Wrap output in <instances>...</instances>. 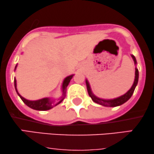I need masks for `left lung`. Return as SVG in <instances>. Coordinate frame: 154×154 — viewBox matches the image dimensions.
Instances as JSON below:
<instances>
[{"instance_id": "1", "label": "left lung", "mask_w": 154, "mask_h": 154, "mask_svg": "<svg viewBox=\"0 0 154 154\" xmlns=\"http://www.w3.org/2000/svg\"><path fill=\"white\" fill-rule=\"evenodd\" d=\"M131 57L134 60V65L136 66L137 64V60H136V58L134 55L131 54ZM138 81H139V70L137 67L135 68V77H134V83L132 85V86L131 87V88L129 90L127 93H125V94L121 95V96L115 97V98L113 99H103V98H100V97L95 96V95L93 94V92H92L91 85H90V83L88 80H85V83H86V86H87V90H88V95H90V97H91V99L93 100V102L96 103L99 105H103V106L105 107H117V106H119V105H122L125 103H126L129 98L131 97V95H133L134 91L135 88L137 85V83H138Z\"/></svg>"}]
</instances>
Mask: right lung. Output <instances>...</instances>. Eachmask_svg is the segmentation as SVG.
<instances>
[{"label":"right lung","instance_id":"1","mask_svg":"<svg viewBox=\"0 0 154 154\" xmlns=\"http://www.w3.org/2000/svg\"><path fill=\"white\" fill-rule=\"evenodd\" d=\"M17 66V65H16L15 70H16ZM73 75H74V74L68 75V76L63 79L62 85H61V96L57 100V101H55V100H51V98H49V97H44V98L37 100H29L25 99V97H23L20 95L17 89V81H16L15 78L14 79V84H15V88L17 95H19L20 97L22 100L23 101V103L26 105H27V106L32 109H36V110L45 111L53 108L54 107L57 106V105H59V104L61 103L63 100L66 96V88L68 85L69 84L70 81L72 79Z\"/></svg>","mask_w":154,"mask_h":154}]
</instances>
